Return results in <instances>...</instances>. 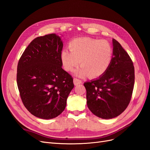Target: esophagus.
<instances>
[{"mask_svg":"<svg viewBox=\"0 0 150 150\" xmlns=\"http://www.w3.org/2000/svg\"><path fill=\"white\" fill-rule=\"evenodd\" d=\"M74 83L75 85H78V84H80L82 83V81L79 79L78 78H74Z\"/></svg>","mask_w":150,"mask_h":150,"instance_id":"esophagus-1","label":"esophagus"}]
</instances>
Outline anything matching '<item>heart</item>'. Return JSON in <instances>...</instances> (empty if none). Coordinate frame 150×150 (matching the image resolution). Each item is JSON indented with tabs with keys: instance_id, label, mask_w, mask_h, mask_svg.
Instances as JSON below:
<instances>
[{
	"instance_id": "b5f03b06",
	"label": "heart",
	"mask_w": 150,
	"mask_h": 150,
	"mask_svg": "<svg viewBox=\"0 0 150 150\" xmlns=\"http://www.w3.org/2000/svg\"><path fill=\"white\" fill-rule=\"evenodd\" d=\"M70 51L61 52V61L67 71H72L79 64L81 68L76 71L79 76L87 74L91 78H98L104 74L112 60L113 49L106 40L91 38H80L69 44Z\"/></svg>"
}]
</instances>
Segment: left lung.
<instances>
[{"instance_id": "1", "label": "left lung", "mask_w": 150, "mask_h": 150, "mask_svg": "<svg viewBox=\"0 0 150 150\" xmlns=\"http://www.w3.org/2000/svg\"><path fill=\"white\" fill-rule=\"evenodd\" d=\"M110 66L99 78L84 83L87 105L94 115L111 119L121 115L131 101L134 68L131 57L115 39Z\"/></svg>"}]
</instances>
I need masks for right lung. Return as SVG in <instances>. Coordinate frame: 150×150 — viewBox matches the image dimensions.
I'll use <instances>...</instances> for the list:
<instances>
[{"instance_id": "obj_1", "label": "right lung", "mask_w": 150, "mask_h": 150, "mask_svg": "<svg viewBox=\"0 0 150 150\" xmlns=\"http://www.w3.org/2000/svg\"><path fill=\"white\" fill-rule=\"evenodd\" d=\"M62 47L55 34L40 36L29 44L18 62L17 83L22 101L39 118L61 114L74 88L72 77L62 68Z\"/></svg>"}]
</instances>
